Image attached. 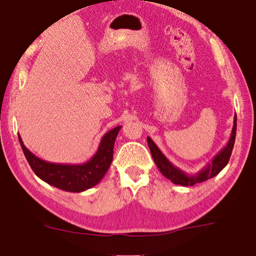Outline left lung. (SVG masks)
<instances>
[{"label": "left lung", "mask_w": 256, "mask_h": 256, "mask_svg": "<svg viewBox=\"0 0 256 256\" xmlns=\"http://www.w3.org/2000/svg\"><path fill=\"white\" fill-rule=\"evenodd\" d=\"M236 131H237V115H234V128H232L231 136L228 139L226 146L220 150L218 154H216L215 158L212 160L210 163H208L207 166L196 174H188L184 171L179 169V168L174 166L169 160L166 158V155L160 150V148L156 146L154 141H152L150 136H147L148 147H150L152 160H154L155 164L158 166V170L166 178L170 179L174 184L182 185V186H193L198 182H202L208 180L216 174H218L222 171L226 166L228 164V160H230L232 150L234 146L236 140Z\"/></svg>", "instance_id": "8db88e82"}]
</instances>
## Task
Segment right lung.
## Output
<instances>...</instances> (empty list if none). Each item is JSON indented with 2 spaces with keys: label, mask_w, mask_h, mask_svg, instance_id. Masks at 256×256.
I'll use <instances>...</instances> for the list:
<instances>
[{
  "label": "right lung",
  "mask_w": 256,
  "mask_h": 256,
  "mask_svg": "<svg viewBox=\"0 0 256 256\" xmlns=\"http://www.w3.org/2000/svg\"><path fill=\"white\" fill-rule=\"evenodd\" d=\"M122 126L110 130L102 136L93 158L82 164H60L44 161L30 152L18 134L22 150L34 174L47 184L66 192H84L101 182L112 162L114 144Z\"/></svg>",
  "instance_id": "right-lung-1"
}]
</instances>
